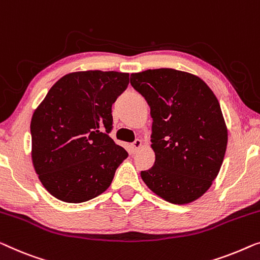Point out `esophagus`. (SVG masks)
<instances>
[{
    "instance_id": "obj_1",
    "label": "esophagus",
    "mask_w": 260,
    "mask_h": 260,
    "mask_svg": "<svg viewBox=\"0 0 260 260\" xmlns=\"http://www.w3.org/2000/svg\"><path fill=\"white\" fill-rule=\"evenodd\" d=\"M131 146H133V151L137 152L142 146V141H141V139H135L133 144H131Z\"/></svg>"
}]
</instances>
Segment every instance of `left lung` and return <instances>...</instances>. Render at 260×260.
I'll use <instances>...</instances> for the list:
<instances>
[{
    "label": "left lung",
    "mask_w": 260,
    "mask_h": 260,
    "mask_svg": "<svg viewBox=\"0 0 260 260\" xmlns=\"http://www.w3.org/2000/svg\"><path fill=\"white\" fill-rule=\"evenodd\" d=\"M152 117L155 164L141 171L152 192L172 204L202 197L218 175L228 129L217 97L192 74L161 68L131 74Z\"/></svg>",
    "instance_id": "obj_1"
}]
</instances>
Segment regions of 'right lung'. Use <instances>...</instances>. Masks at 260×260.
I'll use <instances>...</instances> for the list:
<instances>
[{
	"instance_id": "obj_1",
	"label": "right lung",
	"mask_w": 260,
	"mask_h": 260,
	"mask_svg": "<svg viewBox=\"0 0 260 260\" xmlns=\"http://www.w3.org/2000/svg\"><path fill=\"white\" fill-rule=\"evenodd\" d=\"M127 84L129 74L117 71L68 74L51 86L34 112L32 164L55 198L82 203L110 186L127 157L109 136L111 108Z\"/></svg>"
}]
</instances>
